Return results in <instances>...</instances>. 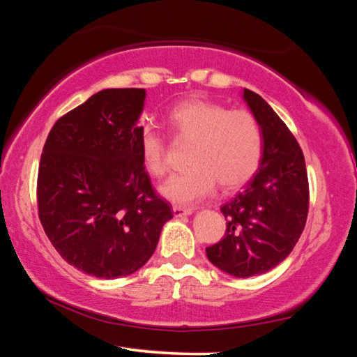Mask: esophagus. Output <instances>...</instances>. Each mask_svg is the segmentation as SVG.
I'll return each instance as SVG.
<instances>
[{
  "instance_id": "esophagus-1",
  "label": "esophagus",
  "mask_w": 357,
  "mask_h": 357,
  "mask_svg": "<svg viewBox=\"0 0 357 357\" xmlns=\"http://www.w3.org/2000/svg\"><path fill=\"white\" fill-rule=\"evenodd\" d=\"M192 213H193V209H190V208L173 206V214H174V217H184V215H190Z\"/></svg>"
}]
</instances>
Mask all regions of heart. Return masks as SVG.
I'll return each mask as SVG.
<instances>
[{
  "mask_svg": "<svg viewBox=\"0 0 357 357\" xmlns=\"http://www.w3.org/2000/svg\"><path fill=\"white\" fill-rule=\"evenodd\" d=\"M168 126L181 138L193 140L189 170L174 173L159 187L167 202L192 206L215 190L238 189L258 170L263 134L258 121L245 110H228L219 102L192 98L168 113ZM142 164L149 174L167 172L165 138L154 126L144 124L137 138Z\"/></svg>",
  "mask_w": 357,
  "mask_h": 357,
  "instance_id": "1",
  "label": "heart"
}]
</instances>
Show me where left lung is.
Masks as SVG:
<instances>
[{"mask_svg": "<svg viewBox=\"0 0 357 357\" xmlns=\"http://www.w3.org/2000/svg\"><path fill=\"white\" fill-rule=\"evenodd\" d=\"M243 99L261 128L263 155L245 189L220 208L225 238L206 249L209 261L236 279L261 275L280 264L299 241L309 213L299 143L261 96L244 88Z\"/></svg>", "mask_w": 357, "mask_h": 357, "instance_id": "obj_1", "label": "left lung"}]
</instances>
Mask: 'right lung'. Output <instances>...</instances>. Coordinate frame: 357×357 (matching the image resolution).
<instances>
[{
  "mask_svg": "<svg viewBox=\"0 0 357 357\" xmlns=\"http://www.w3.org/2000/svg\"><path fill=\"white\" fill-rule=\"evenodd\" d=\"M144 89L93 94L53 126L40 155L39 219L56 252L99 279L134 274L159 243L172 206L138 153Z\"/></svg>",
  "mask_w": 357,
  "mask_h": 357,
  "instance_id": "obj_1",
  "label": "right lung"
}]
</instances>
